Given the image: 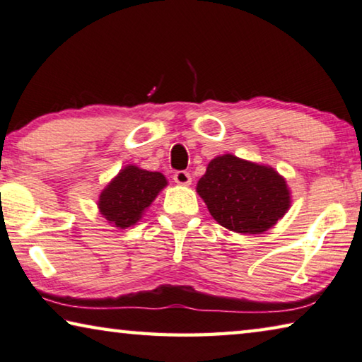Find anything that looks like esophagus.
I'll list each match as a JSON object with an SVG mask.
<instances>
[{
    "label": "esophagus",
    "instance_id": "obj_1",
    "mask_svg": "<svg viewBox=\"0 0 362 362\" xmlns=\"http://www.w3.org/2000/svg\"><path fill=\"white\" fill-rule=\"evenodd\" d=\"M173 180H175V182H177V185H182V186H187V185H191V182H192L191 173H187V171H185V170L175 171Z\"/></svg>",
    "mask_w": 362,
    "mask_h": 362
}]
</instances>
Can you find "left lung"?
<instances>
[{
	"instance_id": "1",
	"label": "left lung",
	"mask_w": 362,
	"mask_h": 362,
	"mask_svg": "<svg viewBox=\"0 0 362 362\" xmlns=\"http://www.w3.org/2000/svg\"><path fill=\"white\" fill-rule=\"evenodd\" d=\"M197 192L221 226L240 234L268 230L290 206L282 176L269 167L229 153L211 160Z\"/></svg>"
}]
</instances>
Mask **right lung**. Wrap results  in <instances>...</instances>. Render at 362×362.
Returning <instances> with one entry per match:
<instances>
[{
	"mask_svg": "<svg viewBox=\"0 0 362 362\" xmlns=\"http://www.w3.org/2000/svg\"><path fill=\"white\" fill-rule=\"evenodd\" d=\"M165 186L167 180L158 171H146L134 165L127 167L100 194V215L115 228L133 226Z\"/></svg>",
	"mask_w": 362,
	"mask_h": 362,
	"instance_id": "obj_1",
	"label": "right lung"
}]
</instances>
